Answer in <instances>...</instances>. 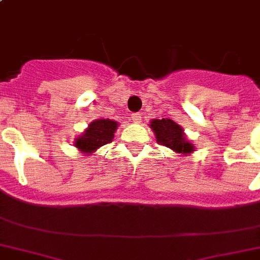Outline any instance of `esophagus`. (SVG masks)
<instances>
[{"label":"esophagus","mask_w":260,"mask_h":260,"mask_svg":"<svg viewBox=\"0 0 260 260\" xmlns=\"http://www.w3.org/2000/svg\"><path fill=\"white\" fill-rule=\"evenodd\" d=\"M131 119H132L133 123H141L143 115H141V114H133L132 116H131Z\"/></svg>","instance_id":"obj_1"}]
</instances>
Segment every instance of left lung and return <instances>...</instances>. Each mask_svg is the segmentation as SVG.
Listing matches in <instances>:
<instances>
[{"label": "left lung", "instance_id": "obj_1", "mask_svg": "<svg viewBox=\"0 0 260 260\" xmlns=\"http://www.w3.org/2000/svg\"><path fill=\"white\" fill-rule=\"evenodd\" d=\"M149 123V127L154 132L158 144L168 146L175 153L183 155L195 152V146L187 139L184 129L179 124L170 119H152Z\"/></svg>", "mask_w": 260, "mask_h": 260}]
</instances>
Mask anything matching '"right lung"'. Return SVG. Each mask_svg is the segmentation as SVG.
Listing matches in <instances>:
<instances>
[{"label":"right lung","mask_w":260,"mask_h":260,"mask_svg":"<svg viewBox=\"0 0 260 260\" xmlns=\"http://www.w3.org/2000/svg\"><path fill=\"white\" fill-rule=\"evenodd\" d=\"M119 123L111 119H96L87 125V128L74 139L73 145L82 154L90 155L95 153L101 146L111 143L114 133L116 132Z\"/></svg>","instance_id":"add662e5"}]
</instances>
